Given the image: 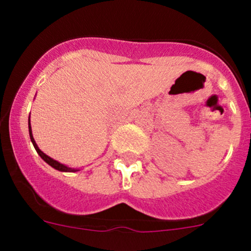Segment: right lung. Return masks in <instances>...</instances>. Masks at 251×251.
I'll return each instance as SVG.
<instances>
[{"label": "right lung", "instance_id": "right-lung-1", "mask_svg": "<svg viewBox=\"0 0 251 251\" xmlns=\"http://www.w3.org/2000/svg\"><path fill=\"white\" fill-rule=\"evenodd\" d=\"M29 135H30V140H31L32 144H34V147H35V149H36L37 154H39V155L41 156V158L44 159L45 161H46V163L48 164V165H50V166H52L53 169H55V170L62 171V173H76V171H78V169H73V168H69V166L64 165V164H60L59 161H57V160H54V159L50 158V156L46 155V154H45L44 151H42L41 149H40L39 147H37L36 142H35V140H34V136H32L31 125H30V116H29Z\"/></svg>", "mask_w": 251, "mask_h": 251}]
</instances>
